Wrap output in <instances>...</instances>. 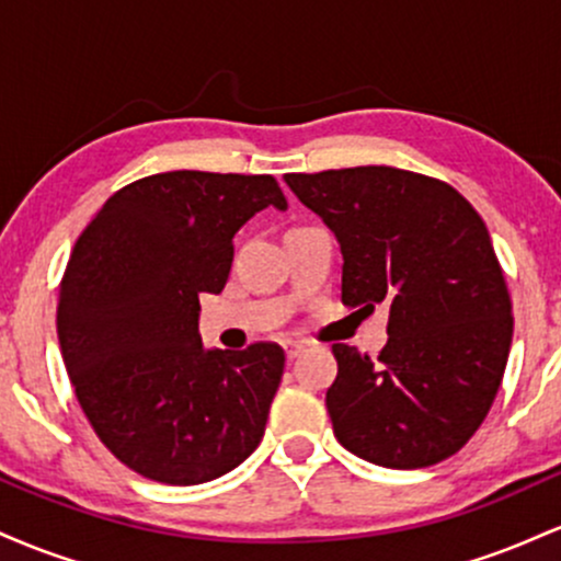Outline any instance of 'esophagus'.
<instances>
[{
  "mask_svg": "<svg viewBox=\"0 0 561 561\" xmlns=\"http://www.w3.org/2000/svg\"><path fill=\"white\" fill-rule=\"evenodd\" d=\"M282 345H285V353H287L289 362H295V358L300 356V351H302L300 340H285V343H282Z\"/></svg>",
  "mask_w": 561,
  "mask_h": 561,
  "instance_id": "esophagus-1",
  "label": "esophagus"
}]
</instances>
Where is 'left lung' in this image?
Wrapping results in <instances>:
<instances>
[{
  "label": "left lung",
  "mask_w": 561,
  "mask_h": 561,
  "mask_svg": "<svg viewBox=\"0 0 561 561\" xmlns=\"http://www.w3.org/2000/svg\"><path fill=\"white\" fill-rule=\"evenodd\" d=\"M285 182L337 237L345 306H390L377 362L332 345L334 437L390 469L454 456L491 411L514 330L478 210L446 182L390 165L287 173Z\"/></svg>",
  "instance_id": "8db88e82"
}]
</instances>
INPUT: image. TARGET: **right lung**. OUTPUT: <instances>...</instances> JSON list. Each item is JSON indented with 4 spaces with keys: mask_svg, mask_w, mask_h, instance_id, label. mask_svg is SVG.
<instances>
[{
    "mask_svg": "<svg viewBox=\"0 0 561 561\" xmlns=\"http://www.w3.org/2000/svg\"><path fill=\"white\" fill-rule=\"evenodd\" d=\"M287 210L274 176L169 171L107 199L70 253L57 337L70 385L118 461L165 485H199L259 448L285 351L199 340V293L227 285L234 234Z\"/></svg>",
    "mask_w": 561,
    "mask_h": 561,
    "instance_id": "add662e5",
    "label": "right lung"
}]
</instances>
